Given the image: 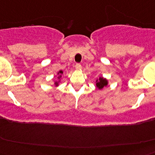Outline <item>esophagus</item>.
Wrapping results in <instances>:
<instances>
[{
  "mask_svg": "<svg viewBox=\"0 0 155 155\" xmlns=\"http://www.w3.org/2000/svg\"><path fill=\"white\" fill-rule=\"evenodd\" d=\"M81 64H79V63H77L76 64H75V68L77 69V70H80V69H81Z\"/></svg>",
  "mask_w": 155,
  "mask_h": 155,
  "instance_id": "34e87169",
  "label": "esophagus"
}]
</instances>
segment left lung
<instances>
[{
	"label": "left lung",
	"instance_id": "1",
	"mask_svg": "<svg viewBox=\"0 0 155 155\" xmlns=\"http://www.w3.org/2000/svg\"><path fill=\"white\" fill-rule=\"evenodd\" d=\"M107 84H108V81H107V79L104 78H101V77L96 81V86L100 90L103 89L104 87L107 86Z\"/></svg>",
	"mask_w": 155,
	"mask_h": 155
}]
</instances>
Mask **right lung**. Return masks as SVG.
<instances>
[{"label":"right lung","mask_w":155,"mask_h":155,"mask_svg":"<svg viewBox=\"0 0 155 155\" xmlns=\"http://www.w3.org/2000/svg\"><path fill=\"white\" fill-rule=\"evenodd\" d=\"M63 74V71H59L58 72V79H60L61 78V74ZM58 82L59 81H55L54 82V85H55V86H58Z\"/></svg>","instance_id":"add662e5"}]
</instances>
